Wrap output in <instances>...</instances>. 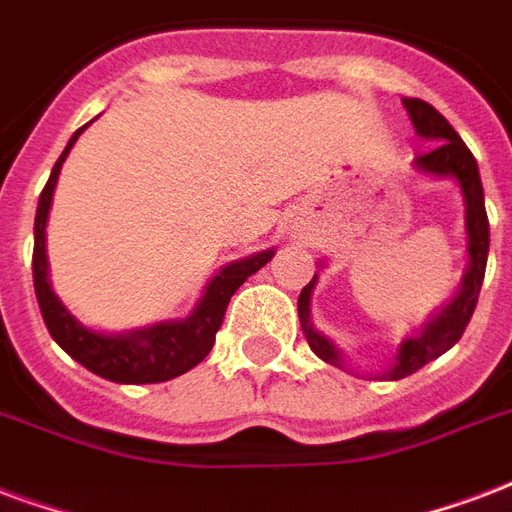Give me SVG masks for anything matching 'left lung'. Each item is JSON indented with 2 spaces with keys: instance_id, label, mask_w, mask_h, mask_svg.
I'll return each mask as SVG.
<instances>
[{
  "instance_id": "obj_1",
  "label": "left lung",
  "mask_w": 512,
  "mask_h": 512,
  "mask_svg": "<svg viewBox=\"0 0 512 512\" xmlns=\"http://www.w3.org/2000/svg\"><path fill=\"white\" fill-rule=\"evenodd\" d=\"M402 105L410 113V121L416 126V132L424 140H432L429 151L418 153L416 169L434 175V178H456L459 180L461 197H464V229H467V256H470V267L461 278L459 294L448 302V305L434 315L429 324L413 337H407L405 343L399 345L397 361L391 364V370L383 375L391 380L407 378L418 372L424 364H429L437 356H443L448 348L459 343L461 334L470 324L475 305H478L480 286H483V275H486V259H489V215H486V202H483V183H480L478 161L470 153V148L464 145L456 129H453L443 115L437 113L429 102L424 99H402ZM315 288L313 280L302 288L299 294V324L307 337V345L313 348L318 359H324L326 364L343 367V353L340 348L324 337L321 332H315L310 324V294Z\"/></svg>"
}]
</instances>
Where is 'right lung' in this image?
I'll list each match as a JSON object with an SVG mask.
<instances>
[{
	"mask_svg": "<svg viewBox=\"0 0 512 512\" xmlns=\"http://www.w3.org/2000/svg\"><path fill=\"white\" fill-rule=\"evenodd\" d=\"M86 126H80L78 132L69 137L67 148L53 164L51 178L40 194L37 218H34L32 272L42 321L48 326L53 340L99 378L113 380V383H161V380L178 378L191 367H197L210 353L215 332L224 324L226 305L234 297V291L251 278L253 272H259L275 256V251H261L248 259L226 264L224 270L207 283L205 297L199 299L194 313L183 321H164V324H153L124 334L94 332V329L83 326L53 294L51 280H48V256H45V224H48V210H51L53 188L59 180L61 164Z\"/></svg>",
	"mask_w": 512,
	"mask_h": 512,
	"instance_id": "add662e5",
	"label": "right lung"
}]
</instances>
